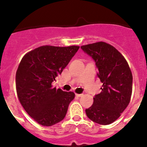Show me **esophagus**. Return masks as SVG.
I'll return each mask as SVG.
<instances>
[{"instance_id": "esophagus-1", "label": "esophagus", "mask_w": 147, "mask_h": 147, "mask_svg": "<svg viewBox=\"0 0 147 147\" xmlns=\"http://www.w3.org/2000/svg\"><path fill=\"white\" fill-rule=\"evenodd\" d=\"M75 95L77 96V97H82V96L83 95V94H77V93H76Z\"/></svg>"}]
</instances>
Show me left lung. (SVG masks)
Returning <instances> with one entry per match:
<instances>
[{"instance_id":"1","label":"left lung","mask_w":147,"mask_h":147,"mask_svg":"<svg viewBox=\"0 0 147 147\" xmlns=\"http://www.w3.org/2000/svg\"><path fill=\"white\" fill-rule=\"evenodd\" d=\"M81 48L95 61L97 77L103 84L102 92L95 95L86 113L94 122L108 125L118 119L129 105L133 86L131 69L122 54L105 42L82 45Z\"/></svg>"}]
</instances>
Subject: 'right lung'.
Wrapping results in <instances>:
<instances>
[{"instance_id": "obj_1", "label": "right lung", "mask_w": 147, "mask_h": 147, "mask_svg": "<svg viewBox=\"0 0 147 147\" xmlns=\"http://www.w3.org/2000/svg\"><path fill=\"white\" fill-rule=\"evenodd\" d=\"M79 46L43 45L24 55L16 74V92L21 105L37 123L50 126L63 120L73 92L52 87Z\"/></svg>"}]
</instances>
